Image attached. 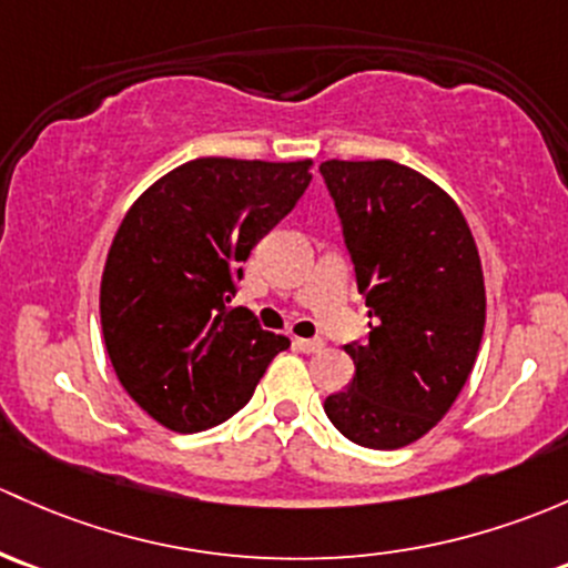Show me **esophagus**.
<instances>
[{
  "label": "esophagus",
  "instance_id": "1",
  "mask_svg": "<svg viewBox=\"0 0 568 568\" xmlns=\"http://www.w3.org/2000/svg\"><path fill=\"white\" fill-rule=\"evenodd\" d=\"M296 345H300V351L304 354H318V351H324V339L313 337V339H304V337H296Z\"/></svg>",
  "mask_w": 568,
  "mask_h": 568
}]
</instances>
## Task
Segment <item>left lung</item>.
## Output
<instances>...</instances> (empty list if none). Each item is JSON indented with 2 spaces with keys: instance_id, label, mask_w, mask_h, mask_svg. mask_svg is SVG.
Wrapping results in <instances>:
<instances>
[{
  "instance_id": "1",
  "label": "left lung",
  "mask_w": 568,
  "mask_h": 568,
  "mask_svg": "<svg viewBox=\"0 0 568 568\" xmlns=\"http://www.w3.org/2000/svg\"><path fill=\"white\" fill-rule=\"evenodd\" d=\"M367 304L369 339L326 416L367 449H403L438 425L463 392L485 332L479 250L444 187L394 160L321 163Z\"/></svg>"
}]
</instances>
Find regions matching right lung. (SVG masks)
<instances>
[{
  "instance_id": "1",
  "label": "right lung",
  "mask_w": 568,
  "mask_h": 568,
  "mask_svg": "<svg viewBox=\"0 0 568 568\" xmlns=\"http://www.w3.org/2000/svg\"><path fill=\"white\" fill-rule=\"evenodd\" d=\"M313 160L199 158L128 209L100 280V324L124 392L174 433H201L250 403L291 345L229 307L239 264L310 184Z\"/></svg>"
}]
</instances>
